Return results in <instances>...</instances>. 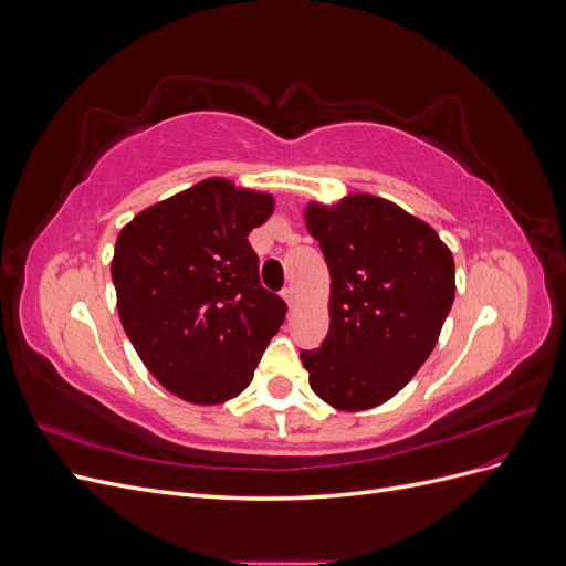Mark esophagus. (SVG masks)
Masks as SVG:
<instances>
[{
  "mask_svg": "<svg viewBox=\"0 0 566 566\" xmlns=\"http://www.w3.org/2000/svg\"><path fill=\"white\" fill-rule=\"evenodd\" d=\"M281 295H283V300H285V304L290 306V310H293V306H295V302H297V295H295V290L287 285V287L283 290V293H281Z\"/></svg>",
  "mask_w": 566,
  "mask_h": 566,
  "instance_id": "obj_1",
  "label": "esophagus"
}]
</instances>
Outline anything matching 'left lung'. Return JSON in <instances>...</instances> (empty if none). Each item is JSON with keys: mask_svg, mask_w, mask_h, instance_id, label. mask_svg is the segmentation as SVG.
Instances as JSON below:
<instances>
[{"mask_svg": "<svg viewBox=\"0 0 566 566\" xmlns=\"http://www.w3.org/2000/svg\"><path fill=\"white\" fill-rule=\"evenodd\" d=\"M304 217L331 271V331L300 352L310 385L337 410L375 408L432 354L455 297L453 254L430 224L368 193L310 202Z\"/></svg>", "mask_w": 566, "mask_h": 566, "instance_id": "left-lung-1", "label": "left lung"}]
</instances>
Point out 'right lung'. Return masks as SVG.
<instances>
[{"mask_svg":"<svg viewBox=\"0 0 566 566\" xmlns=\"http://www.w3.org/2000/svg\"><path fill=\"white\" fill-rule=\"evenodd\" d=\"M271 212L269 193L214 177L139 212L117 235L119 321L153 378L184 401L238 397L285 321L248 241Z\"/></svg>","mask_w":566,"mask_h":566,"instance_id":"1","label":"right lung"}]
</instances>
